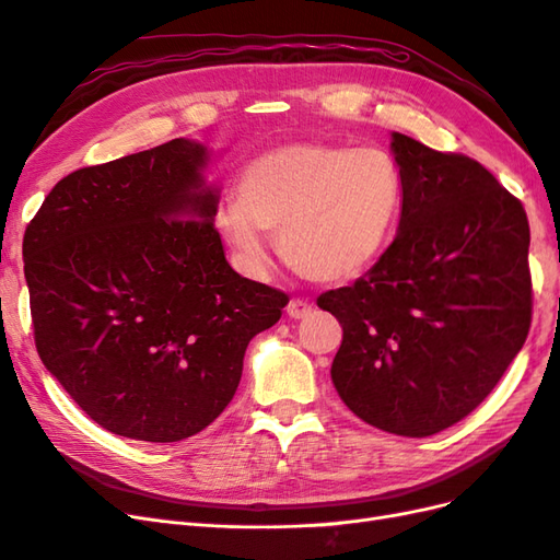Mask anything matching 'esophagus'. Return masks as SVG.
I'll return each mask as SVG.
<instances>
[{
    "label": "esophagus",
    "instance_id": "esophagus-1",
    "mask_svg": "<svg viewBox=\"0 0 560 560\" xmlns=\"http://www.w3.org/2000/svg\"><path fill=\"white\" fill-rule=\"evenodd\" d=\"M313 313V303L308 299H301L294 296L290 303H287V315L294 317V319H303Z\"/></svg>",
    "mask_w": 560,
    "mask_h": 560
}]
</instances>
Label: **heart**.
Listing matches in <instances>:
<instances>
[{
	"instance_id": "heart-1",
	"label": "heart",
	"mask_w": 560,
	"mask_h": 560,
	"mask_svg": "<svg viewBox=\"0 0 560 560\" xmlns=\"http://www.w3.org/2000/svg\"><path fill=\"white\" fill-rule=\"evenodd\" d=\"M399 210L401 177L383 149L296 142L243 167L214 229L252 273L268 266V233L299 276L343 282L376 264Z\"/></svg>"
}]
</instances>
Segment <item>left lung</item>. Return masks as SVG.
<instances>
[{
	"label": "left lung",
	"mask_w": 560,
	"mask_h": 560,
	"mask_svg": "<svg viewBox=\"0 0 560 560\" xmlns=\"http://www.w3.org/2000/svg\"><path fill=\"white\" fill-rule=\"evenodd\" d=\"M399 233L360 280L317 296L343 327L331 381L348 409L430 436L493 393L530 329V226L486 167L393 132Z\"/></svg>",
	"instance_id": "left-lung-1"
}]
</instances>
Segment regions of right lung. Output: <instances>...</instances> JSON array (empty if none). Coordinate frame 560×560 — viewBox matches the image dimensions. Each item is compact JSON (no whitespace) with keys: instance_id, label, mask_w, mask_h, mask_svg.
<instances>
[{"instance_id":"obj_1","label":"right lung","mask_w":560,"mask_h":560,"mask_svg":"<svg viewBox=\"0 0 560 560\" xmlns=\"http://www.w3.org/2000/svg\"><path fill=\"white\" fill-rule=\"evenodd\" d=\"M206 147L171 140L62 177L23 238L44 366L97 425L171 444L238 389L287 294L235 273L202 186Z\"/></svg>"}]
</instances>
